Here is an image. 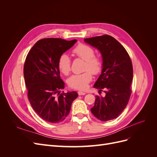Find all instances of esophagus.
<instances>
[{
    "label": "esophagus",
    "instance_id": "esophagus-1",
    "mask_svg": "<svg viewBox=\"0 0 157 157\" xmlns=\"http://www.w3.org/2000/svg\"><path fill=\"white\" fill-rule=\"evenodd\" d=\"M78 94L79 95V96H83V95L86 94V92H82V91H78Z\"/></svg>",
    "mask_w": 157,
    "mask_h": 157
}]
</instances>
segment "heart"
<instances>
[{"instance_id":"b5f03b06","label":"heart","mask_w":157,"mask_h":157,"mask_svg":"<svg viewBox=\"0 0 157 157\" xmlns=\"http://www.w3.org/2000/svg\"><path fill=\"white\" fill-rule=\"evenodd\" d=\"M73 53L78 58L85 61L84 73L75 74L69 78V86L76 90H85L92 79V74L98 75L103 67L101 59L94 56V50L91 46L84 44H79L73 50ZM71 59L68 55L62 54L58 59V65L59 71L63 74L67 75L71 71Z\"/></svg>"}]
</instances>
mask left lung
Returning a JSON list of instances; mask_svg holds the SVG:
<instances>
[{
    "instance_id": "8db88e82",
    "label": "left lung",
    "mask_w": 157,
    "mask_h": 157,
    "mask_svg": "<svg viewBox=\"0 0 157 157\" xmlns=\"http://www.w3.org/2000/svg\"><path fill=\"white\" fill-rule=\"evenodd\" d=\"M84 42L97 48L101 54V73L94 87L102 90L105 96H96L93 115L99 120L107 121L119 116L129 101L133 79L132 61L126 49L110 35L85 39Z\"/></svg>"
}]
</instances>
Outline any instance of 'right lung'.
<instances>
[{"instance_id":"obj_1","label":"right lung","mask_w":157,"mask_h":157,"mask_svg":"<svg viewBox=\"0 0 157 157\" xmlns=\"http://www.w3.org/2000/svg\"><path fill=\"white\" fill-rule=\"evenodd\" d=\"M77 40L48 38L37 41L28 53L23 67L28 99L35 113L52 123L62 122L78 97L76 92L60 93L65 83L60 77L59 56Z\"/></svg>"}]
</instances>
